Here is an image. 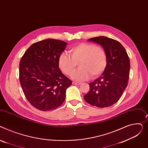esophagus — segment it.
<instances>
[{
	"instance_id": "esophagus-1",
	"label": "esophagus",
	"mask_w": 148,
	"mask_h": 148,
	"mask_svg": "<svg viewBox=\"0 0 148 148\" xmlns=\"http://www.w3.org/2000/svg\"><path fill=\"white\" fill-rule=\"evenodd\" d=\"M72 84H73V85H81V82H73Z\"/></svg>"
}]
</instances>
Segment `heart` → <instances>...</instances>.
Masks as SVG:
<instances>
[{"label":"heart","mask_w":148,"mask_h":148,"mask_svg":"<svg viewBox=\"0 0 148 148\" xmlns=\"http://www.w3.org/2000/svg\"><path fill=\"white\" fill-rule=\"evenodd\" d=\"M71 57L62 53L58 58V66L67 75H71L76 70L77 64L79 69L72 77L77 81L87 79L91 76L95 77L105 71L107 65V56L103 48L89 43H80L70 51Z\"/></svg>","instance_id":"1"}]
</instances>
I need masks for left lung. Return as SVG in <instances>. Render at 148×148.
<instances>
[{"instance_id": "8db88e82", "label": "left lung", "mask_w": 148, "mask_h": 148, "mask_svg": "<svg viewBox=\"0 0 148 148\" xmlns=\"http://www.w3.org/2000/svg\"><path fill=\"white\" fill-rule=\"evenodd\" d=\"M88 41L103 47L107 56V65L103 73L89 84L90 91L84 98L92 106L109 107L119 100L127 87L130 69L129 57L124 47L114 39L99 36Z\"/></svg>"}]
</instances>
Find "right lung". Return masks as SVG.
Segmentation results:
<instances>
[{"label": "right lung", "instance_id": "right-lung-1", "mask_svg": "<svg viewBox=\"0 0 148 148\" xmlns=\"http://www.w3.org/2000/svg\"><path fill=\"white\" fill-rule=\"evenodd\" d=\"M64 41L48 39L32 44L20 62L19 78L26 99L38 110L48 111L62 105L72 81L60 70L58 58Z\"/></svg>", "mask_w": 148, "mask_h": 148}]
</instances>
